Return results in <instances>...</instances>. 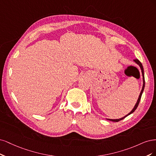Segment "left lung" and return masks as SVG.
Listing matches in <instances>:
<instances>
[{
  "instance_id": "1",
  "label": "left lung",
  "mask_w": 156,
  "mask_h": 156,
  "mask_svg": "<svg viewBox=\"0 0 156 156\" xmlns=\"http://www.w3.org/2000/svg\"><path fill=\"white\" fill-rule=\"evenodd\" d=\"M133 62H135V63H137V64L139 65V67H140V70H141L142 76H143V87H142V89H141V91H140V94H139V98H138V99H137V101L136 104H135V105H134V108H133V109L132 110V111L130 112H129V113L128 115H125L124 117H122V118H120V119H106L107 120H111V121H113V122H119V121H120V120H121L124 119L125 117H126L127 116H128L129 115H130V114L133 113L135 112V110L137 109V106H138V105H139V102H140V98H141L142 94H143V93L144 89V85H145V82H144V69H143V65H142V63L139 62V59H134V60H133Z\"/></svg>"
}]
</instances>
